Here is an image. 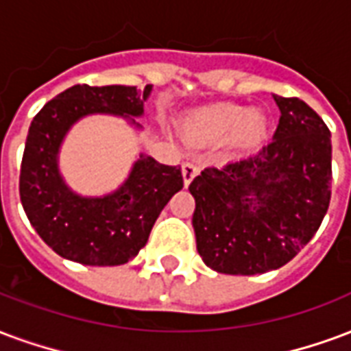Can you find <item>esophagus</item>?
Instances as JSON below:
<instances>
[{
	"mask_svg": "<svg viewBox=\"0 0 351 351\" xmlns=\"http://www.w3.org/2000/svg\"><path fill=\"white\" fill-rule=\"evenodd\" d=\"M197 173H199V169H197L193 163H189V162L182 163V178H184V184H186V186H189V184H191V180L195 178Z\"/></svg>",
	"mask_w": 351,
	"mask_h": 351,
	"instance_id": "34e87169",
	"label": "esophagus"
}]
</instances>
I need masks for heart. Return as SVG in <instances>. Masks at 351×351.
Instances as JSON below:
<instances>
[{"mask_svg": "<svg viewBox=\"0 0 351 351\" xmlns=\"http://www.w3.org/2000/svg\"><path fill=\"white\" fill-rule=\"evenodd\" d=\"M269 117L264 110H245L238 104H212L189 113L182 123V134L189 143L212 147L230 141L241 152L261 149L269 136Z\"/></svg>", "mask_w": 351, "mask_h": 351, "instance_id": "b5f03b06", "label": "heart"}]
</instances>
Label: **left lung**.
<instances>
[{
	"label": "left lung",
	"instance_id": "left-lung-1",
	"mask_svg": "<svg viewBox=\"0 0 351 351\" xmlns=\"http://www.w3.org/2000/svg\"><path fill=\"white\" fill-rule=\"evenodd\" d=\"M274 141L189 184L197 251L217 274L256 275L290 262L316 234L331 199V134L300 98L274 95Z\"/></svg>",
	"mask_w": 351,
	"mask_h": 351
}]
</instances>
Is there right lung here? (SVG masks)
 Segmentation results:
<instances>
[{
	"label": "right lung",
	"mask_w": 351,
	"mask_h": 351,
	"mask_svg": "<svg viewBox=\"0 0 351 351\" xmlns=\"http://www.w3.org/2000/svg\"><path fill=\"white\" fill-rule=\"evenodd\" d=\"M152 85H74L38 111L25 139L20 199L37 234L57 255L85 266H121L145 247L163 206L184 186L180 167L139 154L115 191L85 197L59 171V152L74 124L89 115H115L136 130Z\"/></svg>",
	"instance_id": "right-lung-1"
}]
</instances>
